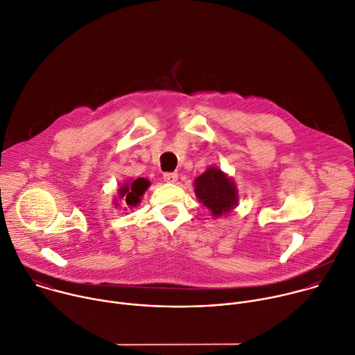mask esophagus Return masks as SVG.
<instances>
[{"mask_svg":"<svg viewBox=\"0 0 355 355\" xmlns=\"http://www.w3.org/2000/svg\"><path fill=\"white\" fill-rule=\"evenodd\" d=\"M163 178L166 182H171L174 184L177 180H178V174L177 173H171V171H167L163 174Z\"/></svg>","mask_w":355,"mask_h":355,"instance_id":"esophagus-1","label":"esophagus"}]
</instances>
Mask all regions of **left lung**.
<instances>
[{"instance_id":"left-lung-1","label":"left lung","mask_w":355,"mask_h":355,"mask_svg":"<svg viewBox=\"0 0 355 355\" xmlns=\"http://www.w3.org/2000/svg\"><path fill=\"white\" fill-rule=\"evenodd\" d=\"M195 193L214 217L231 211L239 205L237 187L217 167L207 168L195 180Z\"/></svg>"}]
</instances>
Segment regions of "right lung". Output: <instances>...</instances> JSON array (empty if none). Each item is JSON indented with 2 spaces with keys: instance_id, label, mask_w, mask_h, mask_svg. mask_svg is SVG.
<instances>
[{
  "instance_id": "right-lung-1",
  "label": "right lung",
  "mask_w": 355,
  "mask_h": 355,
  "mask_svg": "<svg viewBox=\"0 0 355 355\" xmlns=\"http://www.w3.org/2000/svg\"><path fill=\"white\" fill-rule=\"evenodd\" d=\"M150 182L145 178H137V180H131L128 182H125L124 185L120 187L118 189V196L121 199V203L127 207H135L139 205L141 198L144 196L145 191L149 188ZM118 200L115 199L114 205L118 206L116 203Z\"/></svg>"
}]
</instances>
